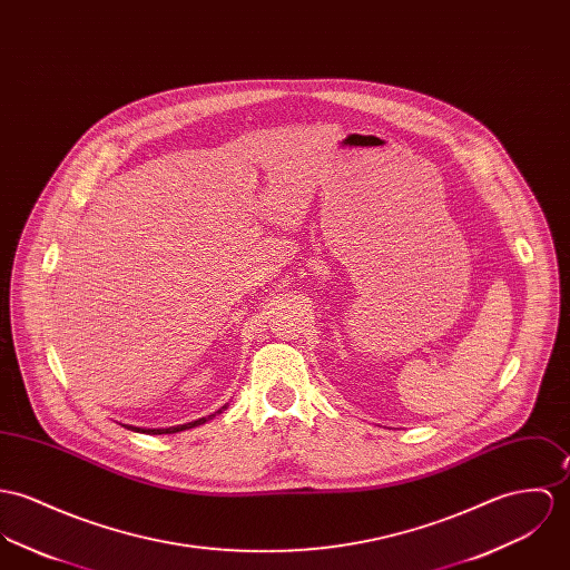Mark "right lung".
Returning <instances> with one entry per match:
<instances>
[{
  "label": "right lung",
  "mask_w": 570,
  "mask_h": 570,
  "mask_svg": "<svg viewBox=\"0 0 570 570\" xmlns=\"http://www.w3.org/2000/svg\"><path fill=\"white\" fill-rule=\"evenodd\" d=\"M222 410H226V405H224ZM222 410H219V412H215V414H222ZM215 414L208 415V417H200V420H194V422H187V424L169 426V429H148V431H144V429H139V426H128V429H132V431H144V433H153V435H160V433H178V431H185V429H194V426H198V424L207 422V420H210V417H215Z\"/></svg>",
  "instance_id": "add662e5"
}]
</instances>
